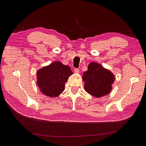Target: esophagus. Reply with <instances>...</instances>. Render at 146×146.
<instances>
[{
    "instance_id": "1",
    "label": "esophagus",
    "mask_w": 146,
    "mask_h": 146,
    "mask_svg": "<svg viewBox=\"0 0 146 146\" xmlns=\"http://www.w3.org/2000/svg\"><path fill=\"white\" fill-rule=\"evenodd\" d=\"M74 72H76V73H77V74H78V73H79V72H80V69H77V68L74 69Z\"/></svg>"
}]
</instances>
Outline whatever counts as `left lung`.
<instances>
[{
	"label": "left lung",
	"mask_w": 146,
	"mask_h": 146,
	"mask_svg": "<svg viewBox=\"0 0 146 146\" xmlns=\"http://www.w3.org/2000/svg\"><path fill=\"white\" fill-rule=\"evenodd\" d=\"M85 90L96 98L109 94L114 81V75L98 63H91L87 71L83 73Z\"/></svg>",
	"instance_id": "1"
}]
</instances>
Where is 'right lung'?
<instances>
[{
  "mask_svg": "<svg viewBox=\"0 0 146 146\" xmlns=\"http://www.w3.org/2000/svg\"><path fill=\"white\" fill-rule=\"evenodd\" d=\"M72 74L68 66L55 61L38 70L37 84L44 94L54 98L64 90V83Z\"/></svg>",
  "mask_w": 146,
  "mask_h": 146,
  "instance_id": "1",
  "label": "right lung"
}]
</instances>
